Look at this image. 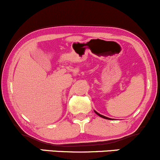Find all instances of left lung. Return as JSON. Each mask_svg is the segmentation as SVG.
<instances>
[{"instance_id": "obj_1", "label": "left lung", "mask_w": 160, "mask_h": 160, "mask_svg": "<svg viewBox=\"0 0 160 160\" xmlns=\"http://www.w3.org/2000/svg\"><path fill=\"white\" fill-rule=\"evenodd\" d=\"M94 112L96 113V114H97L98 115V116H100L101 118H104V119H108V120H111L110 119V118H107V117H105V116H103V115H101V114H98V112H96L95 111H94Z\"/></svg>"}]
</instances>
